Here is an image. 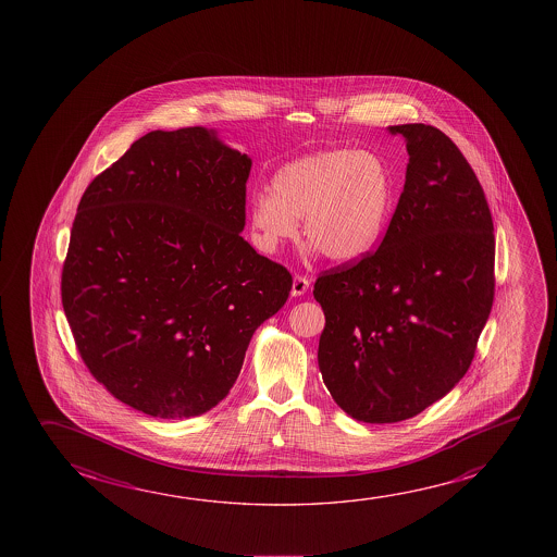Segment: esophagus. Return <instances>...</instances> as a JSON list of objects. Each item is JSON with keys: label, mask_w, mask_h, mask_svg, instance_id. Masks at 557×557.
Here are the masks:
<instances>
[{"label": "esophagus", "mask_w": 557, "mask_h": 557, "mask_svg": "<svg viewBox=\"0 0 557 557\" xmlns=\"http://www.w3.org/2000/svg\"><path fill=\"white\" fill-rule=\"evenodd\" d=\"M310 282L305 275H295L293 277L292 295L293 297H301L305 293L309 292Z\"/></svg>", "instance_id": "34e87169"}]
</instances>
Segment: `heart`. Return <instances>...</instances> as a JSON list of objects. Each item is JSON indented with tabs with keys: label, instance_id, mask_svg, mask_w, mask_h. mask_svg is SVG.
Segmentation results:
<instances>
[{
	"label": "heart",
	"instance_id": "b5f03b06",
	"mask_svg": "<svg viewBox=\"0 0 557 557\" xmlns=\"http://www.w3.org/2000/svg\"><path fill=\"white\" fill-rule=\"evenodd\" d=\"M270 191L250 200L248 220L268 255L299 233L332 262L369 255L391 210V173L371 151L326 149L293 159L275 171Z\"/></svg>",
	"mask_w": 557,
	"mask_h": 557
}]
</instances>
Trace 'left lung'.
<instances>
[{
  "label": "left lung",
  "instance_id": "8db88e82",
  "mask_svg": "<svg viewBox=\"0 0 557 557\" xmlns=\"http://www.w3.org/2000/svg\"><path fill=\"white\" fill-rule=\"evenodd\" d=\"M406 139V184L381 247L319 275V367L332 398L366 423L410 420L465 376L495 292V237L482 184L425 124Z\"/></svg>",
  "mask_w": 557,
  "mask_h": 557
}]
</instances>
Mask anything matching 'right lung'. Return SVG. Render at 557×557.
<instances>
[{"label":"right lung","instance_id":"1","mask_svg":"<svg viewBox=\"0 0 557 557\" xmlns=\"http://www.w3.org/2000/svg\"><path fill=\"white\" fill-rule=\"evenodd\" d=\"M252 161L201 126L156 129L83 194L62 270L75 346L114 398L161 420L218 406L292 274L240 237Z\"/></svg>","mask_w":557,"mask_h":557}]
</instances>
